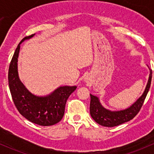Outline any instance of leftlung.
<instances>
[{"label":"left lung","mask_w":154,"mask_h":154,"mask_svg":"<svg viewBox=\"0 0 154 154\" xmlns=\"http://www.w3.org/2000/svg\"><path fill=\"white\" fill-rule=\"evenodd\" d=\"M150 70V74L146 85L145 89L142 95L129 107L121 110H110L105 108L100 103L98 97L90 94L91 101H90V115L91 118L103 127H112L120 125L125 122L133 119L140 110L143 105L146 96L149 91L152 79V71Z\"/></svg>","instance_id":"1"}]
</instances>
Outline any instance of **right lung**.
Returning <instances> with one entry per match:
<instances>
[{"instance_id":"right-lung-1","label":"right lung","mask_w":154,"mask_h":154,"mask_svg":"<svg viewBox=\"0 0 154 154\" xmlns=\"http://www.w3.org/2000/svg\"><path fill=\"white\" fill-rule=\"evenodd\" d=\"M34 35L35 34H32L23 38L15 49L9 68V86L14 103L21 116L35 125H54L63 119L66 101L77 86H62L43 96L34 94L26 88L18 76V59L20 45Z\"/></svg>"}]
</instances>
